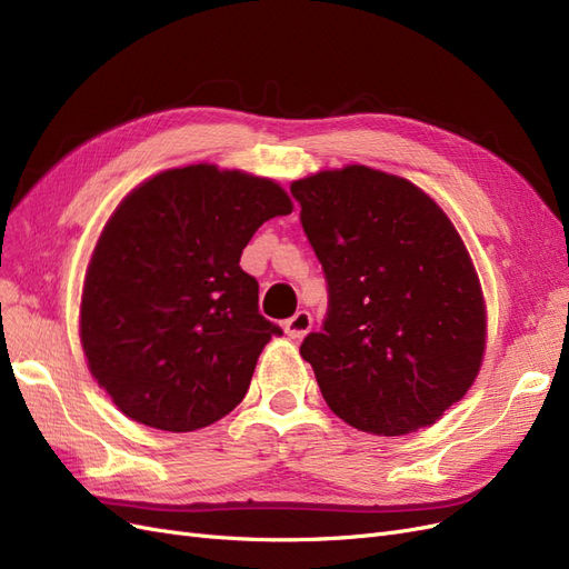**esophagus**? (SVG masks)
<instances>
[{
    "label": "esophagus",
    "mask_w": 569,
    "mask_h": 569,
    "mask_svg": "<svg viewBox=\"0 0 569 569\" xmlns=\"http://www.w3.org/2000/svg\"><path fill=\"white\" fill-rule=\"evenodd\" d=\"M313 327V318L308 311H299L291 316L287 322H284V332L291 337V339H301L308 335V330Z\"/></svg>",
    "instance_id": "esophagus-1"
}]
</instances>
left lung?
<instances>
[{
  "instance_id": "left-lung-1",
  "label": "left lung",
  "mask_w": 569,
  "mask_h": 569,
  "mask_svg": "<svg viewBox=\"0 0 569 569\" xmlns=\"http://www.w3.org/2000/svg\"><path fill=\"white\" fill-rule=\"evenodd\" d=\"M291 197L327 280L301 343L322 399L360 432L408 435L458 403L485 356L477 272L439 206L366 166L297 180Z\"/></svg>"
}]
</instances>
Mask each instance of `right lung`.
Listing matches in <instances>:
<instances>
[{
	"label": "right lung",
	"mask_w": 569,
	"mask_h": 569,
	"mask_svg": "<svg viewBox=\"0 0 569 569\" xmlns=\"http://www.w3.org/2000/svg\"><path fill=\"white\" fill-rule=\"evenodd\" d=\"M287 213L280 184L206 163L166 170L118 206L84 278L80 339L128 418L194 432L244 399L282 330L258 313V282L239 258Z\"/></svg>",
	"instance_id": "add662e5"
}]
</instances>
